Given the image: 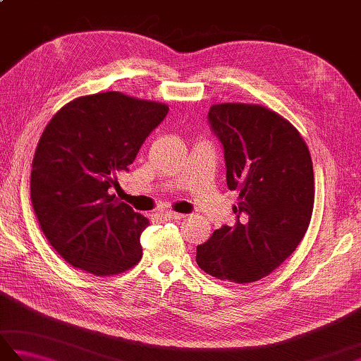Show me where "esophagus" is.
<instances>
[{
	"label": "esophagus",
	"mask_w": 361,
	"mask_h": 361,
	"mask_svg": "<svg viewBox=\"0 0 361 361\" xmlns=\"http://www.w3.org/2000/svg\"><path fill=\"white\" fill-rule=\"evenodd\" d=\"M158 217L164 219V220H180L185 216H183V214H178V212H173V211H163V212L158 214Z\"/></svg>",
	"instance_id": "1"
}]
</instances>
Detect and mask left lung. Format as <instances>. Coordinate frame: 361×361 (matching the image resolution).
<instances>
[{"instance_id":"obj_1","label":"left lung","mask_w":361,"mask_h":361,"mask_svg":"<svg viewBox=\"0 0 361 361\" xmlns=\"http://www.w3.org/2000/svg\"><path fill=\"white\" fill-rule=\"evenodd\" d=\"M208 121L239 202L235 225L198 245L197 264L220 281L255 282L276 270L307 231L315 200L310 153L298 130L265 106L212 105Z\"/></svg>"}]
</instances>
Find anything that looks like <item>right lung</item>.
<instances>
[{
  "instance_id": "add662e5",
  "label": "right lung",
  "mask_w": 361,
  "mask_h": 361,
  "mask_svg": "<svg viewBox=\"0 0 361 361\" xmlns=\"http://www.w3.org/2000/svg\"><path fill=\"white\" fill-rule=\"evenodd\" d=\"M169 106L118 91L74 99L38 141L30 200L46 239L68 264L96 276L124 273L142 256L149 219L110 195Z\"/></svg>"
}]
</instances>
